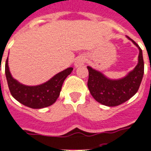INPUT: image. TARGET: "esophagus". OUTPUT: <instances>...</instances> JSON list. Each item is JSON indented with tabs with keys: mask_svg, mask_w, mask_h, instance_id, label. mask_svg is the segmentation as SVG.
<instances>
[{
	"mask_svg": "<svg viewBox=\"0 0 151 151\" xmlns=\"http://www.w3.org/2000/svg\"><path fill=\"white\" fill-rule=\"evenodd\" d=\"M85 61H86V59H85V57L84 55H79L78 57H77L75 63H74V65H75L76 67H78V66L84 65Z\"/></svg>",
	"mask_w": 151,
	"mask_h": 151,
	"instance_id": "esophagus-1",
	"label": "esophagus"
}]
</instances>
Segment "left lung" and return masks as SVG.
Wrapping results in <instances>:
<instances>
[{
    "label": "left lung",
    "mask_w": 151,
    "mask_h": 151,
    "mask_svg": "<svg viewBox=\"0 0 151 151\" xmlns=\"http://www.w3.org/2000/svg\"><path fill=\"white\" fill-rule=\"evenodd\" d=\"M139 48L138 64L133 70L130 71L124 78L112 80L91 66L88 70V87L92 97L97 102L108 106H116L126 102L138 91L144 73V63L142 49L137 44L127 37Z\"/></svg>",
    "instance_id": "8db88e82"
}]
</instances>
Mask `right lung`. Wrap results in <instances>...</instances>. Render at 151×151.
Wrapping results in <instances>:
<instances>
[{
  "label": "right lung",
  "mask_w": 151,
  "mask_h": 151,
  "mask_svg": "<svg viewBox=\"0 0 151 151\" xmlns=\"http://www.w3.org/2000/svg\"><path fill=\"white\" fill-rule=\"evenodd\" d=\"M8 61L7 59L5 75L11 94L20 103L33 109H41L52 105L59 96L64 80L73 70L72 67H69L55 74L47 82L36 86H28L20 84L12 78Z\"/></svg>",
  "instance_id": "1"
}]
</instances>
